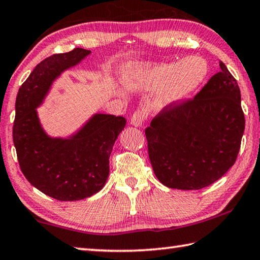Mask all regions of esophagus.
<instances>
[{"instance_id": "obj_1", "label": "esophagus", "mask_w": 260, "mask_h": 260, "mask_svg": "<svg viewBox=\"0 0 260 260\" xmlns=\"http://www.w3.org/2000/svg\"><path fill=\"white\" fill-rule=\"evenodd\" d=\"M144 118H145V116H144L143 111L137 110L136 113H134L133 116L131 117V125H133L135 127H142V125H143Z\"/></svg>"}]
</instances>
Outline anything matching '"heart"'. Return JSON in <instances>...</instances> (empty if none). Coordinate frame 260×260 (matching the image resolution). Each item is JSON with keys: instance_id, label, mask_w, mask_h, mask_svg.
Listing matches in <instances>:
<instances>
[{"instance_id": "b5f03b06", "label": "heart", "mask_w": 260, "mask_h": 260, "mask_svg": "<svg viewBox=\"0 0 260 260\" xmlns=\"http://www.w3.org/2000/svg\"><path fill=\"white\" fill-rule=\"evenodd\" d=\"M208 64L201 56L190 55L179 62L129 64L121 71V82L139 91L157 90L152 108L156 113L186 101L208 75Z\"/></svg>"}]
</instances>
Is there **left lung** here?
Here are the masks:
<instances>
[{
	"label": "left lung",
	"instance_id": "left-lung-1",
	"mask_svg": "<svg viewBox=\"0 0 260 260\" xmlns=\"http://www.w3.org/2000/svg\"><path fill=\"white\" fill-rule=\"evenodd\" d=\"M194 99L164 110L145 129L149 156L162 185L197 190L235 165L245 132L240 89L223 62Z\"/></svg>",
	"mask_w": 260,
	"mask_h": 260
}]
</instances>
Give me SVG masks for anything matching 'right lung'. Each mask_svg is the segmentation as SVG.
I'll list each match as a JSON object with an SVG mask.
<instances>
[{"mask_svg":"<svg viewBox=\"0 0 260 260\" xmlns=\"http://www.w3.org/2000/svg\"><path fill=\"white\" fill-rule=\"evenodd\" d=\"M90 50L49 56L20 86L15 100L13 143L27 180L57 201H80L99 192L109 176V157L126 119L95 113L73 133L50 136L37 109L63 72L80 64Z\"/></svg>","mask_w":260,"mask_h":260,"instance_id":"add662e5","label":"right lung"}]
</instances>
